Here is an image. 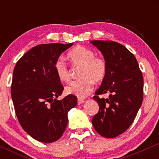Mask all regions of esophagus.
Returning <instances> with one entry per match:
<instances>
[{
    "instance_id": "1",
    "label": "esophagus",
    "mask_w": 159,
    "mask_h": 159,
    "mask_svg": "<svg viewBox=\"0 0 159 159\" xmlns=\"http://www.w3.org/2000/svg\"><path fill=\"white\" fill-rule=\"evenodd\" d=\"M84 101L83 99L78 98V100H77V103L79 104V105H80V104H82V103H84Z\"/></svg>"
}]
</instances>
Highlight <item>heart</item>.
Masks as SVG:
<instances>
[{
    "label": "heart",
    "instance_id": "obj_1",
    "mask_svg": "<svg viewBox=\"0 0 159 159\" xmlns=\"http://www.w3.org/2000/svg\"><path fill=\"white\" fill-rule=\"evenodd\" d=\"M71 64L80 67V79L70 82L65 91L68 94H73L79 98L86 97L93 90V81H103L107 74V62L102 56H95L93 50L84 46H77L68 53ZM54 69L56 75L62 82L70 80V71L68 65L62 59L56 61Z\"/></svg>",
    "mask_w": 159,
    "mask_h": 159
}]
</instances>
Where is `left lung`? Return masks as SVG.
Instances as JSON below:
<instances>
[{"mask_svg":"<svg viewBox=\"0 0 159 159\" xmlns=\"http://www.w3.org/2000/svg\"><path fill=\"white\" fill-rule=\"evenodd\" d=\"M104 56L108 70L93 99L99 111L93 117L95 129L104 138H113L125 132L135 119L143 99V77L134 56L120 43L92 40ZM108 93V99L99 94Z\"/></svg>","mask_w":159,"mask_h":159,"instance_id":"left-lung-1","label":"left lung"}]
</instances>
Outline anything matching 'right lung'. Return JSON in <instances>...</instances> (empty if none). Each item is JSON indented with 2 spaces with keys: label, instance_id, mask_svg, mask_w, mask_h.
<instances>
[{
  "label": "right lung",
  "instance_id": "add662e5",
  "mask_svg": "<svg viewBox=\"0 0 159 159\" xmlns=\"http://www.w3.org/2000/svg\"><path fill=\"white\" fill-rule=\"evenodd\" d=\"M72 45H38L24 54L14 67L11 93L17 119L24 130L40 142L53 143L62 136L67 113L77 103L72 94L58 101L64 86L54 69L61 54Z\"/></svg>",
  "mask_w": 159,
  "mask_h": 159
}]
</instances>
